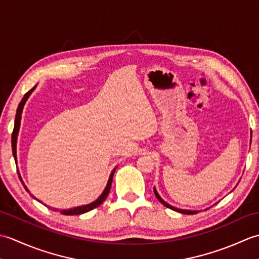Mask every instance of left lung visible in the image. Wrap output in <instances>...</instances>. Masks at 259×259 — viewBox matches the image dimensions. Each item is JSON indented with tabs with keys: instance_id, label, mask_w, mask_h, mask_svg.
Returning <instances> with one entry per match:
<instances>
[{
	"instance_id": "obj_1",
	"label": "left lung",
	"mask_w": 259,
	"mask_h": 259,
	"mask_svg": "<svg viewBox=\"0 0 259 259\" xmlns=\"http://www.w3.org/2000/svg\"><path fill=\"white\" fill-rule=\"evenodd\" d=\"M250 139H251V137H250ZM251 141V140H250ZM153 191H155V195H156V197H157V199L160 201L163 206H166L167 208H170V209H172V210H175V211H178V212H181V213H186V214H195V213H198V210H187V209H178V208H176V207H174V206H171V205H169V203H167L166 201H164L162 198L159 196V194L157 192V190H156V188H153Z\"/></svg>"
}]
</instances>
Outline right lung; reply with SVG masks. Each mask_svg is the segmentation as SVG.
I'll return each mask as SVG.
<instances>
[{"mask_svg": "<svg viewBox=\"0 0 259 259\" xmlns=\"http://www.w3.org/2000/svg\"><path fill=\"white\" fill-rule=\"evenodd\" d=\"M35 89V87L33 88V89H31L29 92H26L23 99H22L21 102L19 103V107H18V110H16V115H15V121H14V129H13V133H12V152H13V157H14V160H15V163H16V140H18V134H19V130H20V124H21V114H22V111H23V107L24 104L26 102L27 99H29V97L31 96V93L33 92V90ZM115 171V168L112 170L111 175H110L109 177V180H108V184L106 186V188H104L103 192L101 194V196L98 198L97 200H95L93 202L89 203V205H84V206H79V207H74V208H71V209H63V210H61V213L63 214H81V213H84V212H88L92 210V209L97 208L98 206H100L101 203L106 200V198L108 197L109 195V191H110V188H111V184H112V178H113V174ZM19 174V178L21 180L22 185L24 186V188L26 191H29V189L26 188V186L24 185L23 180H22L21 178V175L20 172L18 171ZM30 192V191H29ZM33 198H35L33 195H31ZM36 199V198H35ZM47 206V205H46ZM51 208V207H50ZM54 211H57L58 209L56 208H52Z\"/></svg>", "mask_w": 259, "mask_h": 259, "instance_id": "add662e5", "label": "right lung"}]
</instances>
